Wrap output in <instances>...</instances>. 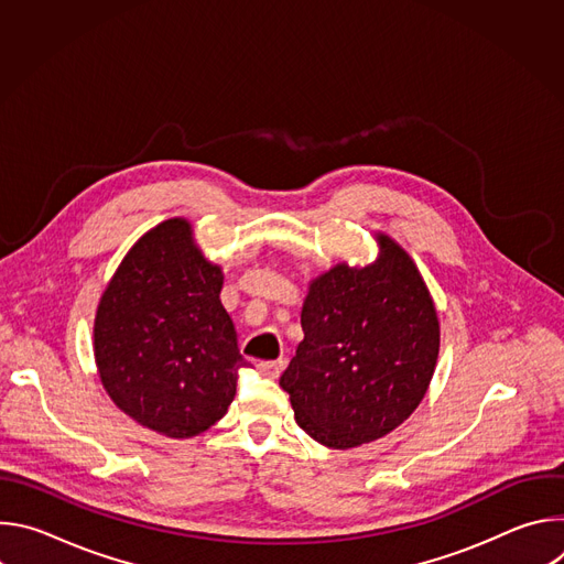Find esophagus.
<instances>
[{
    "mask_svg": "<svg viewBox=\"0 0 564 564\" xmlns=\"http://www.w3.org/2000/svg\"><path fill=\"white\" fill-rule=\"evenodd\" d=\"M283 366H285L283 359H274V361H261L257 368H259V372L265 375V377H279L281 370H283Z\"/></svg>",
    "mask_w": 564,
    "mask_h": 564,
    "instance_id": "obj_1",
    "label": "esophagus"
}]
</instances>
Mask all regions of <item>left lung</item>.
Returning a JSON list of instances; mask_svg holds the SVG:
<instances>
[{
    "label": "left lung",
    "mask_w": 564,
    "mask_h": 564,
    "mask_svg": "<svg viewBox=\"0 0 564 564\" xmlns=\"http://www.w3.org/2000/svg\"><path fill=\"white\" fill-rule=\"evenodd\" d=\"M375 265H337L312 281L303 341L279 383L296 424L318 444L375 442L420 406L431 383L440 324L411 257L381 236Z\"/></svg>",
    "instance_id": "1"
}]
</instances>
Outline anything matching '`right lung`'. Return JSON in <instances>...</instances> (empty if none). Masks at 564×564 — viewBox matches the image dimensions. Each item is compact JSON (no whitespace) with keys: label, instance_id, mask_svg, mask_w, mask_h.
<instances>
[{"label":"right lung","instance_id":"obj_1","mask_svg":"<svg viewBox=\"0 0 564 564\" xmlns=\"http://www.w3.org/2000/svg\"><path fill=\"white\" fill-rule=\"evenodd\" d=\"M220 288L189 223L172 218L138 240L105 290L96 364L116 406L144 429L194 437L227 413L248 361Z\"/></svg>","mask_w":564,"mask_h":564}]
</instances>
